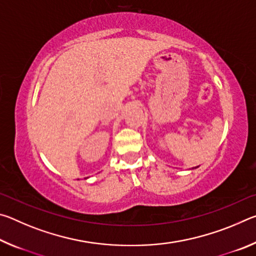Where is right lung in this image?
Listing matches in <instances>:
<instances>
[{
	"label": "right lung",
	"instance_id": "add662e5",
	"mask_svg": "<svg viewBox=\"0 0 256 256\" xmlns=\"http://www.w3.org/2000/svg\"><path fill=\"white\" fill-rule=\"evenodd\" d=\"M86 178H88V177H86Z\"/></svg>",
	"mask_w": 256,
	"mask_h": 256
}]
</instances>
